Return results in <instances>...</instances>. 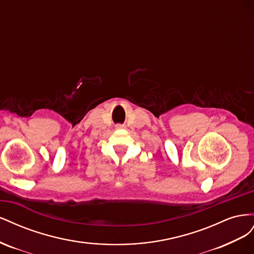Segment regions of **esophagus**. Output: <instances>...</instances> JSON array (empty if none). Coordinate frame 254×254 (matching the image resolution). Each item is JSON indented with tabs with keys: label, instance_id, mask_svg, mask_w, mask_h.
Returning a JSON list of instances; mask_svg holds the SVG:
<instances>
[{
	"label": "esophagus",
	"instance_id": "obj_1",
	"mask_svg": "<svg viewBox=\"0 0 254 254\" xmlns=\"http://www.w3.org/2000/svg\"><path fill=\"white\" fill-rule=\"evenodd\" d=\"M115 128H117V129H123V128H124V125H117V126H115Z\"/></svg>",
	"mask_w": 254,
	"mask_h": 254
}]
</instances>
